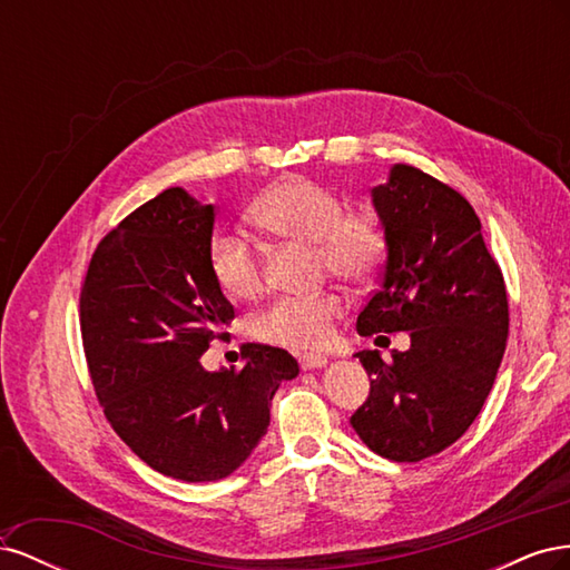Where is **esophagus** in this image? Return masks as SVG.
Here are the masks:
<instances>
[{
	"instance_id": "obj_1",
	"label": "esophagus",
	"mask_w": 570,
	"mask_h": 570,
	"mask_svg": "<svg viewBox=\"0 0 570 570\" xmlns=\"http://www.w3.org/2000/svg\"><path fill=\"white\" fill-rule=\"evenodd\" d=\"M327 364V358L321 354H304L299 356V366L302 371H314V368H323Z\"/></svg>"
}]
</instances>
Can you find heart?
Masks as SVG:
<instances>
[{"label":"heart","instance_id":"b5f03b06","mask_svg":"<svg viewBox=\"0 0 570 570\" xmlns=\"http://www.w3.org/2000/svg\"><path fill=\"white\" fill-rule=\"evenodd\" d=\"M252 220L268 235L314 245L321 271L361 285L383 264L385 233L373 212L344 209L342 197L318 180L292 176L275 183L252 206ZM209 271L223 295L254 299L264 287V266L243 235L216 233L209 243ZM335 292L278 297L254 316L258 340L289 350H316L333 333L342 314Z\"/></svg>","mask_w":570,"mask_h":570}]
</instances>
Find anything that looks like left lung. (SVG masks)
I'll list each match as a JSON object with an SVG mask.
<instances>
[{
  "label": "left lung",
  "instance_id": "8db88e82",
  "mask_svg": "<svg viewBox=\"0 0 570 570\" xmlns=\"http://www.w3.org/2000/svg\"><path fill=\"white\" fill-rule=\"evenodd\" d=\"M371 197L387 262L356 331H409L411 347L390 364L356 354L371 392L350 423L375 454L411 463L454 444L485 404L507 350V285L473 206L450 185L394 164Z\"/></svg>",
  "mask_w": 570,
  "mask_h": 570
}]
</instances>
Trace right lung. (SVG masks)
<instances>
[{
    "label": "right lung",
    "instance_id": "add662e5",
    "mask_svg": "<svg viewBox=\"0 0 570 570\" xmlns=\"http://www.w3.org/2000/svg\"><path fill=\"white\" fill-rule=\"evenodd\" d=\"M214 204L183 187L126 216L97 245L80 289L85 358L105 416L154 471L185 482L228 478L271 423V400L297 377L292 354L245 344V366L199 356L235 318L209 271Z\"/></svg>",
    "mask_w": 570,
    "mask_h": 570
}]
</instances>
